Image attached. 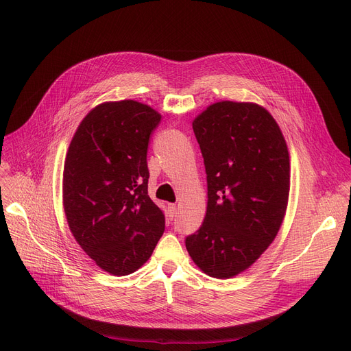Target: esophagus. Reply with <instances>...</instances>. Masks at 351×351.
<instances>
[{
  "mask_svg": "<svg viewBox=\"0 0 351 351\" xmlns=\"http://www.w3.org/2000/svg\"><path fill=\"white\" fill-rule=\"evenodd\" d=\"M168 217L169 219H173L175 216H176V212H178V208H176V205L175 204H168Z\"/></svg>",
  "mask_w": 351,
  "mask_h": 351,
  "instance_id": "obj_1",
  "label": "esophagus"
}]
</instances>
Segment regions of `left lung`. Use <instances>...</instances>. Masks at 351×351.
<instances>
[{
  "label": "left lung",
  "mask_w": 351,
  "mask_h": 351,
  "mask_svg": "<svg viewBox=\"0 0 351 351\" xmlns=\"http://www.w3.org/2000/svg\"><path fill=\"white\" fill-rule=\"evenodd\" d=\"M192 126L205 160L208 208L186 249L210 278L230 279L280 230L290 192L287 143L271 114L254 102H215Z\"/></svg>",
  "instance_id": "obj_1"
}]
</instances>
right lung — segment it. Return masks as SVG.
Returning <instances> with one entry per match:
<instances>
[{
    "label": "right lung",
    "instance_id": "add662e5",
    "mask_svg": "<svg viewBox=\"0 0 351 351\" xmlns=\"http://www.w3.org/2000/svg\"><path fill=\"white\" fill-rule=\"evenodd\" d=\"M162 115L134 101L92 108L69 143L62 205L72 236L98 267L114 276L136 271L165 230L147 195V143Z\"/></svg>",
    "mask_w": 351,
    "mask_h": 351
}]
</instances>
